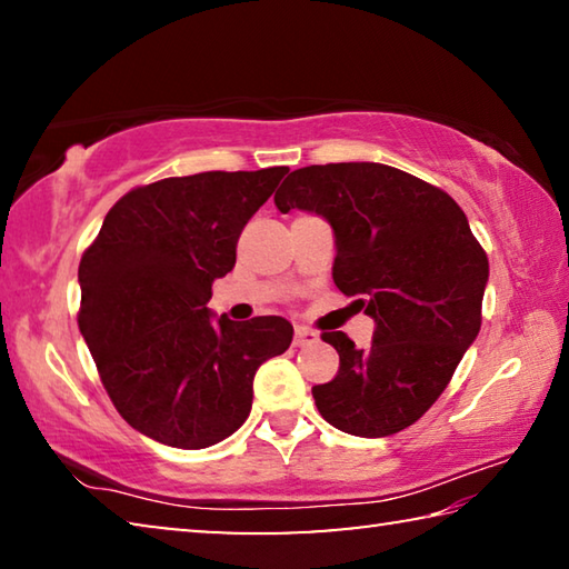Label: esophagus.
Returning <instances> with one entry per match:
<instances>
[{
    "label": "esophagus",
    "instance_id": "34e87169",
    "mask_svg": "<svg viewBox=\"0 0 569 569\" xmlns=\"http://www.w3.org/2000/svg\"><path fill=\"white\" fill-rule=\"evenodd\" d=\"M319 341V333L311 331V329H296V336H293V343L296 346H311Z\"/></svg>",
    "mask_w": 569,
    "mask_h": 569
}]
</instances>
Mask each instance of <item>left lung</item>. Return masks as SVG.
Returning <instances> with one entry per match:
<instances>
[{"instance_id": "8db88e82", "label": "left lung", "mask_w": 569, "mask_h": 569, "mask_svg": "<svg viewBox=\"0 0 569 569\" xmlns=\"http://www.w3.org/2000/svg\"><path fill=\"white\" fill-rule=\"evenodd\" d=\"M276 208L329 220L333 283L369 313V349L343 331L323 333L339 351L333 381L313 387L321 417L353 437L411 427L455 377L481 326L487 253L445 190L381 162H329L293 170Z\"/></svg>"}]
</instances>
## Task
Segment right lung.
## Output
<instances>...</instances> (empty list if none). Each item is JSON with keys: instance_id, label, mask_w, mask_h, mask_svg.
Here are the masks:
<instances>
[{"instance_id": "1", "label": "right lung", "mask_w": 569, "mask_h": 569, "mask_svg": "<svg viewBox=\"0 0 569 569\" xmlns=\"http://www.w3.org/2000/svg\"><path fill=\"white\" fill-rule=\"evenodd\" d=\"M288 168L210 170L134 188L80 261V331L120 417L176 449L233 435L253 407L258 366L283 353L281 316L246 323L210 311L236 266L240 230Z\"/></svg>"}]
</instances>
